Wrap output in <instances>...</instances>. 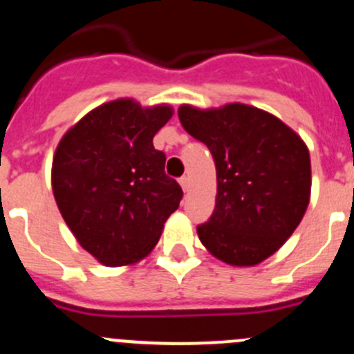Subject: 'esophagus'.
I'll use <instances>...</instances> for the list:
<instances>
[{
    "instance_id": "34e87169",
    "label": "esophagus",
    "mask_w": 354,
    "mask_h": 354,
    "mask_svg": "<svg viewBox=\"0 0 354 354\" xmlns=\"http://www.w3.org/2000/svg\"><path fill=\"white\" fill-rule=\"evenodd\" d=\"M180 185H181V188H183L185 192H188V188H190V178L181 176L180 178Z\"/></svg>"
}]
</instances>
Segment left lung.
Returning a JSON list of instances; mask_svg holds the SVG:
<instances>
[{
	"instance_id": "left-lung-1",
	"label": "left lung",
	"mask_w": 354,
	"mask_h": 354,
	"mask_svg": "<svg viewBox=\"0 0 354 354\" xmlns=\"http://www.w3.org/2000/svg\"><path fill=\"white\" fill-rule=\"evenodd\" d=\"M183 128L211 150L216 207L197 226L212 256L233 266L261 263L292 235L310 202L311 164L303 140L268 112L242 104L178 111Z\"/></svg>"
}]
</instances>
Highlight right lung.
Returning <instances> with one entry per match:
<instances>
[{
	"mask_svg": "<svg viewBox=\"0 0 354 354\" xmlns=\"http://www.w3.org/2000/svg\"><path fill=\"white\" fill-rule=\"evenodd\" d=\"M173 115L115 100L95 109L58 143L51 185L77 242L100 263L122 266L153 249L183 190L164 171L153 136Z\"/></svg>",
	"mask_w": 354,
	"mask_h": 354,
	"instance_id": "obj_1",
	"label": "right lung"
}]
</instances>
